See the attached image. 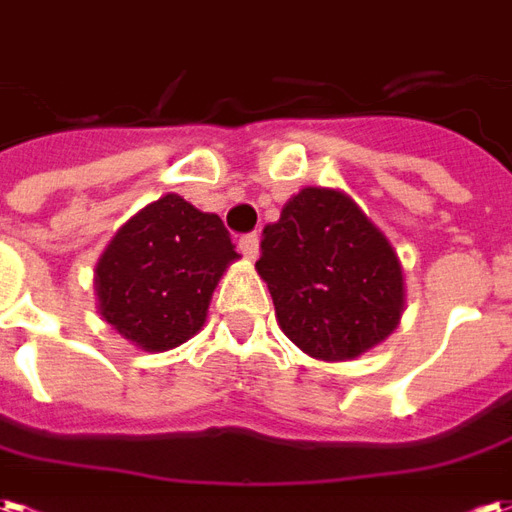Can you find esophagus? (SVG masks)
Listing matches in <instances>:
<instances>
[{
	"instance_id": "1",
	"label": "esophagus",
	"mask_w": 512,
	"mask_h": 512,
	"mask_svg": "<svg viewBox=\"0 0 512 512\" xmlns=\"http://www.w3.org/2000/svg\"><path fill=\"white\" fill-rule=\"evenodd\" d=\"M240 253L245 259H256V253H259V234H256V231H253V234H242Z\"/></svg>"
}]
</instances>
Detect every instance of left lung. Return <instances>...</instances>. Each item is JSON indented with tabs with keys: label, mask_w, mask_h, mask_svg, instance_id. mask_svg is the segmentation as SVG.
Segmentation results:
<instances>
[{
	"label": "left lung",
	"mask_w": 512,
	"mask_h": 512,
	"mask_svg": "<svg viewBox=\"0 0 512 512\" xmlns=\"http://www.w3.org/2000/svg\"><path fill=\"white\" fill-rule=\"evenodd\" d=\"M256 270L289 341L319 360H352L393 333L404 275L393 245L349 196L302 188L261 231Z\"/></svg>",
	"instance_id": "obj_1"
}]
</instances>
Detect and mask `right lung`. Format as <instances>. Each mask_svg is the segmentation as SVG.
Listing matches in <instances>:
<instances>
[{
  "label": "right lung",
  "mask_w": 512,
  "mask_h": 512,
  "mask_svg": "<svg viewBox=\"0 0 512 512\" xmlns=\"http://www.w3.org/2000/svg\"><path fill=\"white\" fill-rule=\"evenodd\" d=\"M234 259L223 220L169 193L130 218L100 256V316L147 352L174 349L199 333Z\"/></svg>",
  "instance_id": "obj_1"
}]
</instances>
